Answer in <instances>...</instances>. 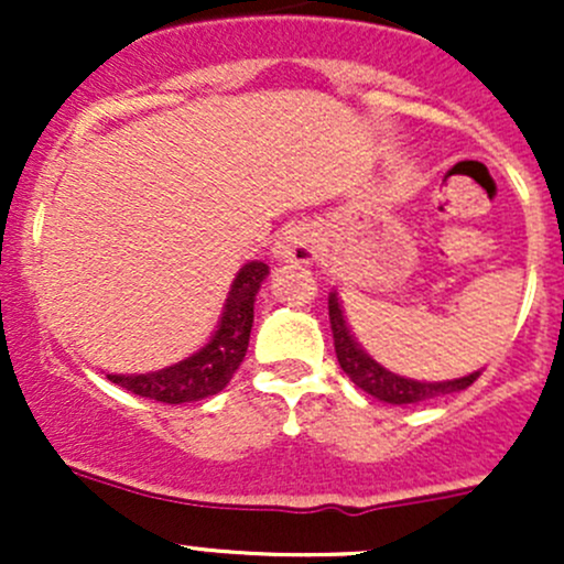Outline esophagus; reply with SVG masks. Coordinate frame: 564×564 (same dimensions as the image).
Returning <instances> with one entry per match:
<instances>
[{
	"mask_svg": "<svg viewBox=\"0 0 564 564\" xmlns=\"http://www.w3.org/2000/svg\"><path fill=\"white\" fill-rule=\"evenodd\" d=\"M316 229L311 224H292L283 229V235L278 237L275 259L289 261V264H311L316 259L318 246H316Z\"/></svg>",
	"mask_w": 564,
	"mask_h": 564,
	"instance_id": "esophagus-1",
	"label": "esophagus"
}]
</instances>
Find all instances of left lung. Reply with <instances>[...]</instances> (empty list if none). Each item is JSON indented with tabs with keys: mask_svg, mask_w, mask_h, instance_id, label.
Returning a JSON list of instances; mask_svg holds the SVG:
<instances>
[{
	"mask_svg": "<svg viewBox=\"0 0 564 564\" xmlns=\"http://www.w3.org/2000/svg\"><path fill=\"white\" fill-rule=\"evenodd\" d=\"M329 324H333V338H335V355H338L340 368L346 371V377L357 384L360 390H366L368 395L379 398L384 403H420L431 401V398L447 395V392L466 390L477 379V373H469L464 379H453V382H414V379L395 377V373L384 371L379 362H373L366 351L357 346V340L351 338L349 327L344 322V311L335 294H329Z\"/></svg>",
	"mask_w": 564,
	"mask_h": 564,
	"instance_id": "obj_1",
	"label": "left lung"
}]
</instances>
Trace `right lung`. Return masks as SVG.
Returning <instances> with one entry per match:
<instances>
[{"mask_svg": "<svg viewBox=\"0 0 564 564\" xmlns=\"http://www.w3.org/2000/svg\"><path fill=\"white\" fill-rule=\"evenodd\" d=\"M267 272L270 270H267L264 261H250L237 272L218 333L213 335V340L198 355L155 373L108 379L119 388L133 392V395L161 403L202 401V398L224 390L248 351L250 327H253V300Z\"/></svg>", "mask_w": 564, "mask_h": 564, "instance_id": "obj_1", "label": "right lung"}]
</instances>
